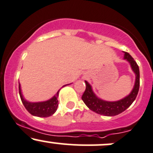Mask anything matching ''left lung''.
I'll list each match as a JSON object with an SVG mask.
<instances>
[{"instance_id":"obj_1","label":"left lung","mask_w":153,"mask_h":153,"mask_svg":"<svg viewBox=\"0 0 153 153\" xmlns=\"http://www.w3.org/2000/svg\"><path fill=\"white\" fill-rule=\"evenodd\" d=\"M124 52V59L130 65L132 72L135 75V84L129 95L122 99L115 101H108L97 96L92 89V86L88 81H85L86 90L82 95V100L86 106L93 112L105 116H114L126 110L133 103L138 95L140 85L139 68L132 57L128 52Z\"/></svg>"}]
</instances>
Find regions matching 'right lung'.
I'll return each instance as SVG.
<instances>
[{
	"label": "right lung",
	"mask_w": 153,
	"mask_h": 153,
	"mask_svg": "<svg viewBox=\"0 0 153 153\" xmlns=\"http://www.w3.org/2000/svg\"><path fill=\"white\" fill-rule=\"evenodd\" d=\"M69 84H67V85H69ZM60 89L53 97H52L50 99L47 100V101H39V102H31V101H27L24 98L22 94V91H21V84L19 83V94L23 104L31 115L37 117L47 118V117L52 115L56 112L58 106V96Z\"/></svg>",
	"instance_id": "1"
}]
</instances>
